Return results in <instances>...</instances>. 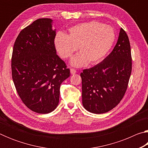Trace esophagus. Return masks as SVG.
I'll return each mask as SVG.
<instances>
[{"label": "esophagus", "instance_id": "esophagus-1", "mask_svg": "<svg viewBox=\"0 0 148 148\" xmlns=\"http://www.w3.org/2000/svg\"><path fill=\"white\" fill-rule=\"evenodd\" d=\"M71 74H74L76 73V71L74 69H71Z\"/></svg>", "mask_w": 148, "mask_h": 148}]
</instances>
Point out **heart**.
I'll use <instances>...</instances> for the list:
<instances>
[{"instance_id":"1","label":"heart","mask_w":148,"mask_h":148,"mask_svg":"<svg viewBox=\"0 0 148 148\" xmlns=\"http://www.w3.org/2000/svg\"><path fill=\"white\" fill-rule=\"evenodd\" d=\"M116 34L112 27L98 21L77 24L69 29V34L57 33L55 46L62 59H69L78 47L80 53L72 59L75 66H82L88 62L95 64L101 62L113 46Z\"/></svg>"}]
</instances>
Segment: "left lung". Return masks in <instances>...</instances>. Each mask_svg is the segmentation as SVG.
I'll use <instances>...</instances> for the list:
<instances>
[{
    "label": "left lung",
    "instance_id": "8db88e82",
    "mask_svg": "<svg viewBox=\"0 0 148 148\" xmlns=\"http://www.w3.org/2000/svg\"><path fill=\"white\" fill-rule=\"evenodd\" d=\"M131 71V45L126 32L121 28L111 53L100 63L80 74L84 107L94 114L113 109L123 98Z\"/></svg>",
    "mask_w": 148,
    "mask_h": 148
}]
</instances>
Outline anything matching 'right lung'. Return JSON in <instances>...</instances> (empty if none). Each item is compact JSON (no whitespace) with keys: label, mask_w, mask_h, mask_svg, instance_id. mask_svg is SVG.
<instances>
[{"label":"right lung","mask_w":148,"mask_h":148,"mask_svg":"<svg viewBox=\"0 0 148 148\" xmlns=\"http://www.w3.org/2000/svg\"><path fill=\"white\" fill-rule=\"evenodd\" d=\"M52 20L40 18L21 30L14 42L12 76L20 99L32 111L49 113L59 101L70 69L56 54Z\"/></svg>","instance_id":"add662e5"}]
</instances>
